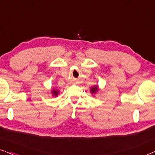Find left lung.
<instances>
[{"mask_svg":"<svg viewBox=\"0 0 155 155\" xmlns=\"http://www.w3.org/2000/svg\"><path fill=\"white\" fill-rule=\"evenodd\" d=\"M98 91V86H94L90 89V92L92 94H95Z\"/></svg>","mask_w":155,"mask_h":155,"instance_id":"obj_1","label":"left lung"}]
</instances>
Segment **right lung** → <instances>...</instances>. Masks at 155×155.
Instances as JSON below:
<instances>
[{
  "mask_svg": "<svg viewBox=\"0 0 155 155\" xmlns=\"http://www.w3.org/2000/svg\"><path fill=\"white\" fill-rule=\"evenodd\" d=\"M58 92L59 91L58 90H52V94L54 95V97H57L58 94Z\"/></svg>",
  "mask_w": 155,
  "mask_h": 155,
  "instance_id": "1",
  "label": "right lung"
}]
</instances>
